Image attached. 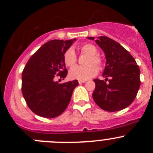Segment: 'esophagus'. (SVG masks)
<instances>
[{
  "mask_svg": "<svg viewBox=\"0 0 153 153\" xmlns=\"http://www.w3.org/2000/svg\"><path fill=\"white\" fill-rule=\"evenodd\" d=\"M86 80H79V84H82V83H86Z\"/></svg>",
  "mask_w": 153,
  "mask_h": 153,
  "instance_id": "obj_1",
  "label": "esophagus"
}]
</instances>
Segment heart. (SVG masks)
Segmentation results:
<instances>
[{"instance_id":"1","label":"heart","mask_w":153,"mask_h":153,"mask_svg":"<svg viewBox=\"0 0 153 153\" xmlns=\"http://www.w3.org/2000/svg\"><path fill=\"white\" fill-rule=\"evenodd\" d=\"M80 51L83 53L89 55V57L86 61V66H76L70 70V78L74 79H79V80H86L90 78L93 77L98 72L97 67L102 66V61L101 58L97 55L98 51L97 47L93 44H86L81 46ZM65 64L67 67H73L76 63V56L73 49H68L64 53L63 56ZM93 63L96 64L94 65Z\"/></svg>"}]
</instances>
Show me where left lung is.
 <instances>
[{
    "mask_svg": "<svg viewBox=\"0 0 153 153\" xmlns=\"http://www.w3.org/2000/svg\"><path fill=\"white\" fill-rule=\"evenodd\" d=\"M94 40V37H88ZM96 43L106 59L102 76L105 80L93 79L96 83L93 98L101 109L116 112L129 106L140 86V70L133 56L117 41L99 36Z\"/></svg>",
    "mask_w": 153,
    "mask_h": 153,
    "instance_id": "obj_1",
    "label": "left lung"
}]
</instances>
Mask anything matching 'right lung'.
<instances>
[{
  "label": "right lung",
  "mask_w": 153,
  "mask_h": 153,
  "mask_svg": "<svg viewBox=\"0 0 153 153\" xmlns=\"http://www.w3.org/2000/svg\"><path fill=\"white\" fill-rule=\"evenodd\" d=\"M75 40H50L27 63L22 73L21 90L28 107L35 114L54 118L67 109L73 91L79 83L75 79L59 83L54 79L67 76L63 56Z\"/></svg>",
  "instance_id": "right-lung-1"
}]
</instances>
